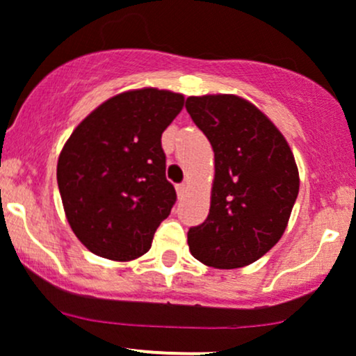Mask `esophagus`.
Returning <instances> with one entry per match:
<instances>
[{"label": "esophagus", "mask_w": 356, "mask_h": 356, "mask_svg": "<svg viewBox=\"0 0 356 356\" xmlns=\"http://www.w3.org/2000/svg\"><path fill=\"white\" fill-rule=\"evenodd\" d=\"M175 189H177V196L182 197L186 194V191H188V184H179Z\"/></svg>", "instance_id": "obj_1"}]
</instances>
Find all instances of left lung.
Segmentation results:
<instances>
[{
  "instance_id": "1",
  "label": "left lung",
  "mask_w": 356,
  "mask_h": 356,
  "mask_svg": "<svg viewBox=\"0 0 356 356\" xmlns=\"http://www.w3.org/2000/svg\"><path fill=\"white\" fill-rule=\"evenodd\" d=\"M186 109L215 153L209 213L188 232L191 254L218 269L249 266L286 230L300 188L293 153L271 119L234 93L188 97Z\"/></svg>"
}]
</instances>
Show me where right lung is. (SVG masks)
<instances>
[{
	"instance_id": "obj_1",
	"label": "right lung",
	"mask_w": 356,
	"mask_h": 356,
	"mask_svg": "<svg viewBox=\"0 0 356 356\" xmlns=\"http://www.w3.org/2000/svg\"><path fill=\"white\" fill-rule=\"evenodd\" d=\"M184 95L153 87L111 97L74 128L58 159L68 223L90 252L119 263L138 259L170 215L162 133Z\"/></svg>"
}]
</instances>
